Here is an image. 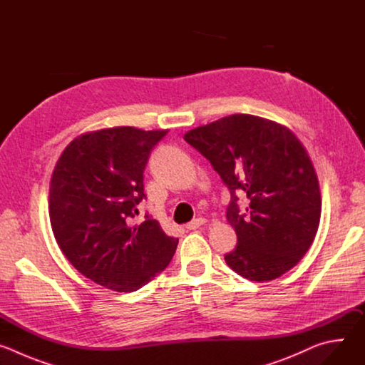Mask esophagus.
Here are the masks:
<instances>
[{"instance_id": "34e87169", "label": "esophagus", "mask_w": 365, "mask_h": 365, "mask_svg": "<svg viewBox=\"0 0 365 365\" xmlns=\"http://www.w3.org/2000/svg\"><path fill=\"white\" fill-rule=\"evenodd\" d=\"M205 222H206L205 218H196V220L190 221L189 224H186V228H187V230H196V228H199L200 225H203Z\"/></svg>"}]
</instances>
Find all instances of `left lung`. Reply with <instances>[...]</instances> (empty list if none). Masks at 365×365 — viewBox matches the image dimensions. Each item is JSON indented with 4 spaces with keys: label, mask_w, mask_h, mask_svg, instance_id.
Here are the masks:
<instances>
[{
    "label": "left lung",
    "mask_w": 365,
    "mask_h": 365,
    "mask_svg": "<svg viewBox=\"0 0 365 365\" xmlns=\"http://www.w3.org/2000/svg\"><path fill=\"white\" fill-rule=\"evenodd\" d=\"M211 162L228 186L227 220L238 244L227 264L251 282H270L293 269L318 232L322 200L314 165L284 125L234 114L183 137ZM237 192L249 199L239 211Z\"/></svg>",
    "instance_id": "8db88e82"
}]
</instances>
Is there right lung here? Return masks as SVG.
<instances>
[{
  "mask_svg": "<svg viewBox=\"0 0 365 365\" xmlns=\"http://www.w3.org/2000/svg\"><path fill=\"white\" fill-rule=\"evenodd\" d=\"M168 130L103 128L72 140L50 179L48 215L58 245L92 282L135 292L163 272L178 238L145 215L134 224L145 197L143 173L150 151Z\"/></svg>",
  "mask_w": 365,
  "mask_h": 365,
  "instance_id": "add662e5",
  "label": "right lung"
}]
</instances>
